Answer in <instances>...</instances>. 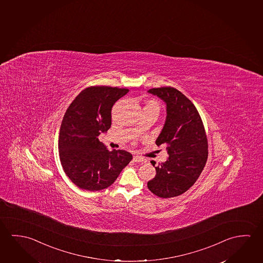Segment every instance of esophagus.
Listing matches in <instances>:
<instances>
[{
	"instance_id": "34e87169",
	"label": "esophagus",
	"mask_w": 263,
	"mask_h": 263,
	"mask_svg": "<svg viewBox=\"0 0 263 263\" xmlns=\"http://www.w3.org/2000/svg\"><path fill=\"white\" fill-rule=\"evenodd\" d=\"M134 161L136 163H145L146 160L144 158H142L141 156H134Z\"/></svg>"
}]
</instances>
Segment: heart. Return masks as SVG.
Listing matches in <instances>:
<instances>
[{
    "mask_svg": "<svg viewBox=\"0 0 263 263\" xmlns=\"http://www.w3.org/2000/svg\"><path fill=\"white\" fill-rule=\"evenodd\" d=\"M147 105H154V106H156V107H158L159 108V105L155 100H151V101H149V103Z\"/></svg>",
    "mask_w": 263,
    "mask_h": 263,
    "instance_id": "obj_1",
    "label": "heart"
}]
</instances>
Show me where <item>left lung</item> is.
Masks as SVG:
<instances>
[{"label": "left lung", "mask_w": 263, "mask_h": 263, "mask_svg": "<svg viewBox=\"0 0 263 263\" xmlns=\"http://www.w3.org/2000/svg\"><path fill=\"white\" fill-rule=\"evenodd\" d=\"M149 93L166 104V120L155 143L166 146L169 157L155 165V178L147 183L151 192L170 198L186 192L204 169L209 145L204 124L192 101L171 87L151 88Z\"/></svg>", "instance_id": "obj_1"}]
</instances>
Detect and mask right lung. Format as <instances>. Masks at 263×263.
Instances as JSON below:
<instances>
[{"instance_id": "obj_1", "label": "right lung", "mask_w": 263, "mask_h": 263, "mask_svg": "<svg viewBox=\"0 0 263 263\" xmlns=\"http://www.w3.org/2000/svg\"><path fill=\"white\" fill-rule=\"evenodd\" d=\"M127 88L93 86L85 88L67 108L59 138L64 172L77 186L99 191L111 185L133 155L108 151L99 136L111 126V108Z\"/></svg>"}]
</instances>
